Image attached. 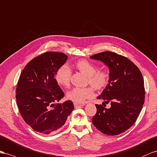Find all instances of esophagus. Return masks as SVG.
Here are the masks:
<instances>
[{
    "instance_id": "obj_1",
    "label": "esophagus",
    "mask_w": 157,
    "mask_h": 157,
    "mask_svg": "<svg viewBox=\"0 0 157 157\" xmlns=\"http://www.w3.org/2000/svg\"><path fill=\"white\" fill-rule=\"evenodd\" d=\"M83 105H84L78 104V103H74V107H75V108H78V107L82 106H83Z\"/></svg>"
}]
</instances>
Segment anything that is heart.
Listing matches in <instances>:
<instances>
[{"label": "heart", "mask_w": 157, "mask_h": 157, "mask_svg": "<svg viewBox=\"0 0 157 157\" xmlns=\"http://www.w3.org/2000/svg\"><path fill=\"white\" fill-rule=\"evenodd\" d=\"M75 67L82 72L88 76V82L95 88L99 89L104 87L108 82L109 75L105 71H97L96 65L86 60L78 61ZM71 70L69 66L63 65L58 69L55 74L56 82L60 86H69ZM67 98L75 103H82L87 98L94 96L93 89L91 87H74L67 93Z\"/></svg>", "instance_id": "1"}]
</instances>
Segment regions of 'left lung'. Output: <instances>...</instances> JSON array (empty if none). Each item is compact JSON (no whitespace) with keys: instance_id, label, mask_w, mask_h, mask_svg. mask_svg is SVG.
Segmentation results:
<instances>
[{"instance_id":"obj_1","label":"left lung","mask_w":157,"mask_h":157,"mask_svg":"<svg viewBox=\"0 0 157 157\" xmlns=\"http://www.w3.org/2000/svg\"><path fill=\"white\" fill-rule=\"evenodd\" d=\"M109 69V83L98 99L110 104L109 109L96 105L97 113L92 122L98 130L116 136L132 126L140 114L145 101L143 75L137 67L126 57L105 51L91 56Z\"/></svg>"}]
</instances>
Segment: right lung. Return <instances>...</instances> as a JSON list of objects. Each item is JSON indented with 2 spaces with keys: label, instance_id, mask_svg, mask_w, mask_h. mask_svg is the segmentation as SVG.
<instances>
[{
  "label": "right lung",
  "instance_id": "1",
  "mask_svg": "<svg viewBox=\"0 0 157 157\" xmlns=\"http://www.w3.org/2000/svg\"><path fill=\"white\" fill-rule=\"evenodd\" d=\"M68 56L46 52L28 62L21 71L16 88V102L21 117L33 130L43 134L64 126L74 109L72 101L55 104L64 96L55 75Z\"/></svg>",
  "mask_w": 157,
  "mask_h": 157
}]
</instances>
